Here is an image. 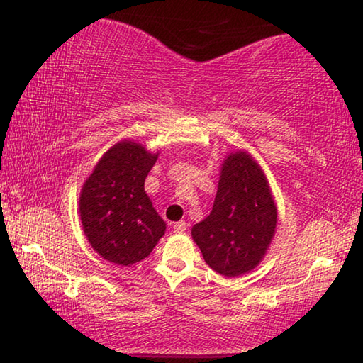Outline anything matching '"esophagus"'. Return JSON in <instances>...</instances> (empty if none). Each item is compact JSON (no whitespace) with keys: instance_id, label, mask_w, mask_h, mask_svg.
I'll return each mask as SVG.
<instances>
[{"instance_id":"34e87169","label":"esophagus","mask_w":363,"mask_h":363,"mask_svg":"<svg viewBox=\"0 0 363 363\" xmlns=\"http://www.w3.org/2000/svg\"><path fill=\"white\" fill-rule=\"evenodd\" d=\"M173 229H174V232H176V233H182V232H186V229H187V224L184 223V220H179V223H174Z\"/></svg>"}]
</instances>
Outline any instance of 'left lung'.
<instances>
[{
    "label": "left lung",
    "mask_w": 363,
    "mask_h": 363,
    "mask_svg": "<svg viewBox=\"0 0 363 363\" xmlns=\"http://www.w3.org/2000/svg\"><path fill=\"white\" fill-rule=\"evenodd\" d=\"M277 227V205L266 174L247 150L224 158L211 213L192 227L203 259L225 277L259 264Z\"/></svg>",
    "instance_id": "left-lung-1"
}]
</instances>
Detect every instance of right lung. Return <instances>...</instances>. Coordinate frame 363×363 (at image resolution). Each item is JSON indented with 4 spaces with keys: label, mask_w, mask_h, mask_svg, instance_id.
Returning <instances> with one entry per match:
<instances>
[{
    "label": "right lung",
    "mask_w": 363,
    "mask_h": 363,
    "mask_svg": "<svg viewBox=\"0 0 363 363\" xmlns=\"http://www.w3.org/2000/svg\"><path fill=\"white\" fill-rule=\"evenodd\" d=\"M157 158L158 152L123 139L104 153L83 184L78 201L83 232L108 262L131 266L143 261L164 235L167 223L144 190Z\"/></svg>",
    "instance_id": "obj_1"
}]
</instances>
